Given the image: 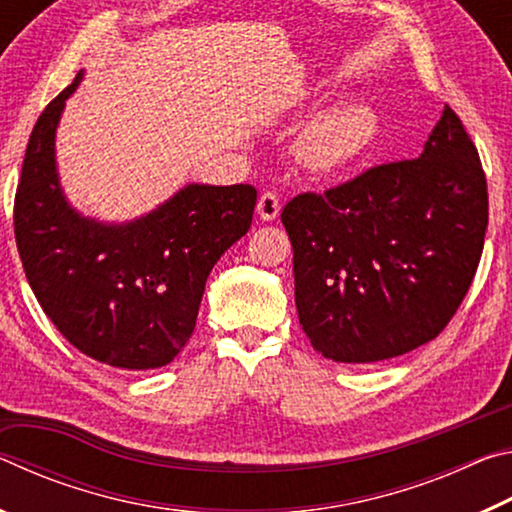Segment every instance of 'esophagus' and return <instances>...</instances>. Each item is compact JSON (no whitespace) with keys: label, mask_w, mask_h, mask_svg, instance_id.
<instances>
[{"label":"esophagus","mask_w":512,"mask_h":512,"mask_svg":"<svg viewBox=\"0 0 512 512\" xmlns=\"http://www.w3.org/2000/svg\"><path fill=\"white\" fill-rule=\"evenodd\" d=\"M280 198H277L275 192H264L262 196H259L257 201V214L259 219L262 221H273L280 216Z\"/></svg>","instance_id":"34e87169"}]
</instances>
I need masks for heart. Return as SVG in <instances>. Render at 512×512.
Segmentation results:
<instances>
[{"label":"heart","instance_id":"obj_1","mask_svg":"<svg viewBox=\"0 0 512 512\" xmlns=\"http://www.w3.org/2000/svg\"><path fill=\"white\" fill-rule=\"evenodd\" d=\"M377 117L363 106H336L320 112L300 137V158L314 169H341L375 140Z\"/></svg>","mask_w":512,"mask_h":512}]
</instances>
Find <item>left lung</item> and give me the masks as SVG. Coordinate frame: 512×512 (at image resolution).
<instances>
[{
	"instance_id": "obj_1",
	"label": "left lung",
	"mask_w": 512,
	"mask_h": 512,
	"mask_svg": "<svg viewBox=\"0 0 512 512\" xmlns=\"http://www.w3.org/2000/svg\"><path fill=\"white\" fill-rule=\"evenodd\" d=\"M282 223L314 350L339 363L384 361L436 339L461 307L483 253L488 185L445 106L420 158L298 194Z\"/></svg>"
}]
</instances>
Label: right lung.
Returning a JSON list of instances; mask_svg holds the SVG:
<instances>
[{"label":"right lung","mask_w":512,"mask_h":512,"mask_svg":"<svg viewBox=\"0 0 512 512\" xmlns=\"http://www.w3.org/2000/svg\"><path fill=\"white\" fill-rule=\"evenodd\" d=\"M83 79L42 110L15 194V241L33 293L58 332L112 368L167 366L196 327L207 275L246 235L253 185H187L153 212L101 223L76 212L56 169V128Z\"/></svg>","instance_id":"right-lung-1"}]
</instances>
